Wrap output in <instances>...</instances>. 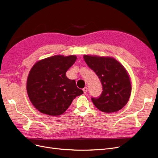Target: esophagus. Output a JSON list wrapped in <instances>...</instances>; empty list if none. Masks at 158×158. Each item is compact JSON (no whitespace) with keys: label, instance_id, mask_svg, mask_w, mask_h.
Segmentation results:
<instances>
[{"label":"esophagus","instance_id":"34e87169","mask_svg":"<svg viewBox=\"0 0 158 158\" xmlns=\"http://www.w3.org/2000/svg\"><path fill=\"white\" fill-rule=\"evenodd\" d=\"M82 90H83V92L85 94H86L87 92V91H88V88L87 87H85L83 89H82Z\"/></svg>","mask_w":158,"mask_h":158}]
</instances>
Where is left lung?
Returning <instances> with one entry per match:
<instances>
[{
    "label": "left lung",
    "mask_w": 158,
    "mask_h": 158,
    "mask_svg": "<svg viewBox=\"0 0 158 158\" xmlns=\"http://www.w3.org/2000/svg\"><path fill=\"white\" fill-rule=\"evenodd\" d=\"M89 67L97 75L102 83V92L98 97H92L97 109L105 113L117 112L127 103L131 85L125 68L114 58L84 56Z\"/></svg>",
    "instance_id": "left-lung-1"
}]
</instances>
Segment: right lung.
Returning a JSON list of instances; mask_svg holds the SVG:
<instances>
[{"mask_svg": "<svg viewBox=\"0 0 158 158\" xmlns=\"http://www.w3.org/2000/svg\"><path fill=\"white\" fill-rule=\"evenodd\" d=\"M74 55L54 56L37 62L31 69L27 82L31 102L41 113L51 116L63 114L73 99L83 94L76 81L66 72L76 61Z\"/></svg>", "mask_w": 158, "mask_h": 158, "instance_id": "right-lung-1", "label": "right lung"}]
</instances>
